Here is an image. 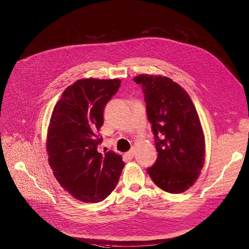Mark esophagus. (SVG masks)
I'll use <instances>...</instances> for the list:
<instances>
[{
	"instance_id": "esophagus-1",
	"label": "esophagus",
	"mask_w": 249,
	"mask_h": 249,
	"mask_svg": "<svg viewBox=\"0 0 249 249\" xmlns=\"http://www.w3.org/2000/svg\"><path fill=\"white\" fill-rule=\"evenodd\" d=\"M134 155H135V149L132 148L129 152H127L125 154V157L128 159V160H132L134 158Z\"/></svg>"
}]
</instances>
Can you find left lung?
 I'll use <instances>...</instances> for the list:
<instances>
[{"label":"left lung","instance_id":"8db88e82","mask_svg":"<svg viewBox=\"0 0 249 249\" xmlns=\"http://www.w3.org/2000/svg\"><path fill=\"white\" fill-rule=\"evenodd\" d=\"M147 117L158 158L148 174L160 190L181 194L198 179L205 162V139L196 108L187 91L170 78L141 74Z\"/></svg>","mask_w":249,"mask_h":249}]
</instances>
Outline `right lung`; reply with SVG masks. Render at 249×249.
<instances>
[{
    "mask_svg": "<svg viewBox=\"0 0 249 249\" xmlns=\"http://www.w3.org/2000/svg\"><path fill=\"white\" fill-rule=\"evenodd\" d=\"M121 80L81 79L67 87L55 104L46 149L53 174L74 198L96 203L115 189L125 165L113 151L98 152L103 112Z\"/></svg>",
    "mask_w": 249,
    "mask_h": 249,
    "instance_id": "1",
    "label": "right lung"
}]
</instances>
